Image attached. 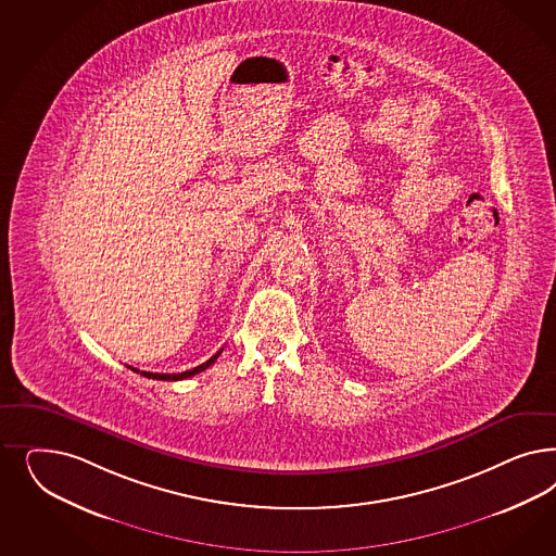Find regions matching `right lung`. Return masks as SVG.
Here are the masks:
<instances>
[{
	"label": "right lung",
	"instance_id": "obj_1",
	"mask_svg": "<svg viewBox=\"0 0 556 556\" xmlns=\"http://www.w3.org/2000/svg\"><path fill=\"white\" fill-rule=\"evenodd\" d=\"M220 352L223 350H218L215 356L211 359H206L204 364H200L197 368H192V370H186V372H178V375H160V372H141V370H137V368H132V366H128L130 370H135V372H141L144 378H153V380H181V378L194 377L198 372H202V370H206L211 364H215V359L220 356Z\"/></svg>",
	"mask_w": 556,
	"mask_h": 556
}]
</instances>
